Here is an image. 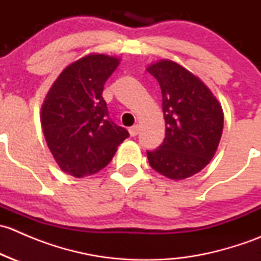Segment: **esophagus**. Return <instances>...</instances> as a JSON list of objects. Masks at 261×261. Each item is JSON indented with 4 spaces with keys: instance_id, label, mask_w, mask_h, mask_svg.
Returning <instances> with one entry per match:
<instances>
[{
    "instance_id": "esophagus-1",
    "label": "esophagus",
    "mask_w": 261,
    "mask_h": 261,
    "mask_svg": "<svg viewBox=\"0 0 261 261\" xmlns=\"http://www.w3.org/2000/svg\"><path fill=\"white\" fill-rule=\"evenodd\" d=\"M139 130H140V127H139V125H135V126H133V127L128 128V133H130V135L134 138V136L138 135Z\"/></svg>"
}]
</instances>
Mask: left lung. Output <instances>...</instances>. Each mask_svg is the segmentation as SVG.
Segmentation results:
<instances>
[{"mask_svg": "<svg viewBox=\"0 0 261 261\" xmlns=\"http://www.w3.org/2000/svg\"><path fill=\"white\" fill-rule=\"evenodd\" d=\"M158 81L163 97L165 138L147 151L149 164L164 177L181 180L201 172L220 144L223 112L208 87L172 60L146 68Z\"/></svg>", "mask_w": 261, "mask_h": 261, "instance_id": "left-lung-1", "label": "left lung"}]
</instances>
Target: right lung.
<instances>
[{"label":"right lung","instance_id":"1","mask_svg":"<svg viewBox=\"0 0 261 261\" xmlns=\"http://www.w3.org/2000/svg\"><path fill=\"white\" fill-rule=\"evenodd\" d=\"M120 59L89 54L68 65L49 89L41 106V127L60 169L75 178L103 169L117 146L128 138L110 118L102 97Z\"/></svg>","mask_w":261,"mask_h":261}]
</instances>
